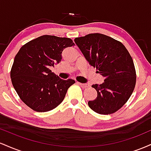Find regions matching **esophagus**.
Instances as JSON below:
<instances>
[{"instance_id":"esophagus-1","label":"esophagus","mask_w":151,"mask_h":151,"mask_svg":"<svg viewBox=\"0 0 151 151\" xmlns=\"http://www.w3.org/2000/svg\"><path fill=\"white\" fill-rule=\"evenodd\" d=\"M78 84H79V85L81 86V87H82V88H86V87H87V86H88L87 84H84V83L78 82Z\"/></svg>"}]
</instances>
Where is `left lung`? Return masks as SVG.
<instances>
[{
	"instance_id": "8db88e82",
	"label": "left lung",
	"mask_w": 151,
	"mask_h": 151,
	"mask_svg": "<svg viewBox=\"0 0 151 151\" xmlns=\"http://www.w3.org/2000/svg\"><path fill=\"white\" fill-rule=\"evenodd\" d=\"M74 42L89 65L105 78L101 84L91 86L97 97L88 105L97 114L115 113L127 102L136 86V69L129 51L121 42L100 33L77 37Z\"/></svg>"
}]
</instances>
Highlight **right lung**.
Wrapping results in <instances>:
<instances>
[{"label":"right lung","instance_id":"obj_1","mask_svg":"<svg viewBox=\"0 0 151 151\" xmlns=\"http://www.w3.org/2000/svg\"><path fill=\"white\" fill-rule=\"evenodd\" d=\"M74 45L70 38L45 35L26 43L15 55L10 70L12 84L32 110L46 112L56 108L75 83L72 79H60L50 70L61 62L64 49Z\"/></svg>","mask_w":151,"mask_h":151}]
</instances>
